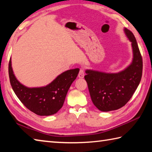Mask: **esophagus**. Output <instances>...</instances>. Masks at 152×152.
I'll use <instances>...</instances> for the list:
<instances>
[{"mask_svg": "<svg viewBox=\"0 0 152 152\" xmlns=\"http://www.w3.org/2000/svg\"><path fill=\"white\" fill-rule=\"evenodd\" d=\"M84 75H85V74H84V70L83 69H80L79 72V74H78V77L80 78H83L84 77Z\"/></svg>", "mask_w": 152, "mask_h": 152, "instance_id": "esophagus-1", "label": "esophagus"}]
</instances>
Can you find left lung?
I'll return each mask as SVG.
<instances>
[{"label":"left lung","mask_w":152,"mask_h":152,"mask_svg":"<svg viewBox=\"0 0 152 152\" xmlns=\"http://www.w3.org/2000/svg\"><path fill=\"white\" fill-rule=\"evenodd\" d=\"M126 37L131 42L133 58L131 64L117 73H108L86 70V81L94 105L102 112L120 109L133 96L141 81L142 58L136 39L130 30L124 28Z\"/></svg>","instance_id":"8db88e82"}]
</instances>
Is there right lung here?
Segmentation results:
<instances>
[{"instance_id":"add662e5","label":"right lung","mask_w":152,"mask_h":152,"mask_svg":"<svg viewBox=\"0 0 152 152\" xmlns=\"http://www.w3.org/2000/svg\"><path fill=\"white\" fill-rule=\"evenodd\" d=\"M79 71V68L68 70L45 86L30 88L21 84L16 78L11 58L9 65L10 82L16 96L30 111L45 116L56 114L62 107L69 88Z\"/></svg>"}]
</instances>
